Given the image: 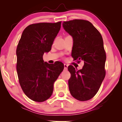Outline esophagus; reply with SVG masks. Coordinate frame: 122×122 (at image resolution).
Returning a JSON list of instances; mask_svg holds the SVG:
<instances>
[{"mask_svg": "<svg viewBox=\"0 0 122 122\" xmlns=\"http://www.w3.org/2000/svg\"><path fill=\"white\" fill-rule=\"evenodd\" d=\"M64 69H68V65L66 64H64Z\"/></svg>", "mask_w": 122, "mask_h": 122, "instance_id": "34e87169", "label": "esophagus"}]
</instances>
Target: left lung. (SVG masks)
Instances as JSON below:
<instances>
[{"label":"left lung","mask_w":122,"mask_h":122,"mask_svg":"<svg viewBox=\"0 0 122 122\" xmlns=\"http://www.w3.org/2000/svg\"><path fill=\"white\" fill-rule=\"evenodd\" d=\"M63 27L73 38L71 56L84 62L80 70L68 66L71 74L68 81L70 93L78 101H88L97 94L106 76L102 36L91 22L84 20L64 21Z\"/></svg>","instance_id":"1"}]
</instances>
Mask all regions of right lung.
Masks as SVG:
<instances>
[{"label":"right lung","mask_w":122,"mask_h":122,"mask_svg":"<svg viewBox=\"0 0 122 122\" xmlns=\"http://www.w3.org/2000/svg\"><path fill=\"white\" fill-rule=\"evenodd\" d=\"M61 22L29 25L23 31L16 48V71L24 94L33 101L42 102L51 97L54 81L64 69L61 61L49 64L43 54L51 50Z\"/></svg>","instance_id":"right-lung-1"}]
</instances>
